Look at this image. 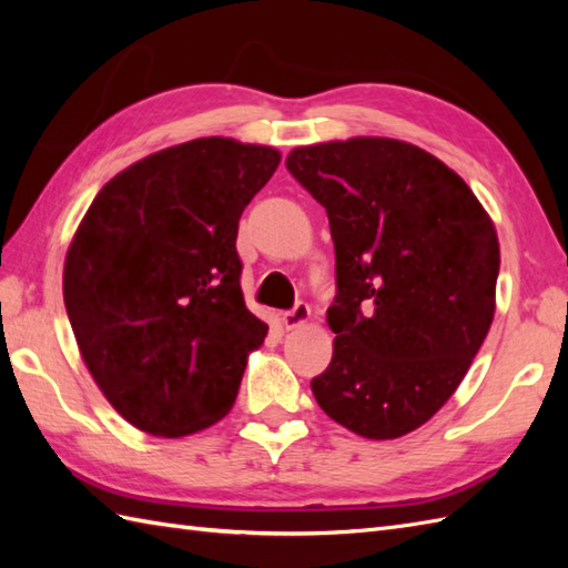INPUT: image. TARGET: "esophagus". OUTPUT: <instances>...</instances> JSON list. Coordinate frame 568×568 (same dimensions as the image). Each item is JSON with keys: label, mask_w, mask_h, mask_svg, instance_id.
<instances>
[{"label": "esophagus", "mask_w": 568, "mask_h": 568, "mask_svg": "<svg viewBox=\"0 0 568 568\" xmlns=\"http://www.w3.org/2000/svg\"><path fill=\"white\" fill-rule=\"evenodd\" d=\"M307 320H310V305L297 303L291 312H283L281 324L285 329H297V327H303Z\"/></svg>", "instance_id": "obj_1"}]
</instances>
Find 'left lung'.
<instances>
[{
	"mask_svg": "<svg viewBox=\"0 0 568 568\" xmlns=\"http://www.w3.org/2000/svg\"><path fill=\"white\" fill-rule=\"evenodd\" d=\"M287 171L329 216L334 354L320 407L366 439L425 425L464 381L496 315L498 234L449 165L356 136L293 149Z\"/></svg>",
	"mask_w": 568,
	"mask_h": 568,
	"instance_id": "left-lung-1",
	"label": "left lung"
}]
</instances>
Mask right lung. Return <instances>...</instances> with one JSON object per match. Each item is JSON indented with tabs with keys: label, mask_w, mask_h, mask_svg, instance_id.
<instances>
[{
	"label": "right lung",
	"mask_w": 568,
	"mask_h": 568,
	"mask_svg": "<svg viewBox=\"0 0 568 568\" xmlns=\"http://www.w3.org/2000/svg\"><path fill=\"white\" fill-rule=\"evenodd\" d=\"M281 153L224 136L114 175L70 241L63 300L90 376L129 425L187 437L232 409L268 324L241 293L239 220Z\"/></svg>",
	"instance_id": "1"
}]
</instances>
